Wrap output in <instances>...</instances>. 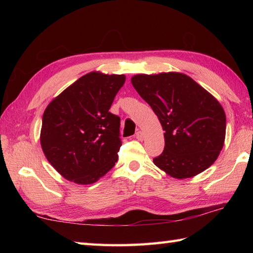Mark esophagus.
I'll return each instance as SVG.
<instances>
[{
  "label": "esophagus",
  "mask_w": 253,
  "mask_h": 253,
  "mask_svg": "<svg viewBox=\"0 0 253 253\" xmlns=\"http://www.w3.org/2000/svg\"><path fill=\"white\" fill-rule=\"evenodd\" d=\"M135 136H136V138L138 139V140H143V132L141 130H138L136 132Z\"/></svg>",
  "instance_id": "obj_1"
}]
</instances>
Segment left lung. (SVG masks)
Segmentation results:
<instances>
[{"label": "left lung", "instance_id": "1", "mask_svg": "<svg viewBox=\"0 0 253 253\" xmlns=\"http://www.w3.org/2000/svg\"><path fill=\"white\" fill-rule=\"evenodd\" d=\"M131 84L152 107L163 127L165 147L153 163L184 179L202 173L217 159L226 132L219 102L181 73L136 75Z\"/></svg>", "mask_w": 253, "mask_h": 253}]
</instances>
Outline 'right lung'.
<instances>
[{"instance_id":"add662e5","label":"right lung","mask_w":253,"mask_h":253,"mask_svg":"<svg viewBox=\"0 0 253 253\" xmlns=\"http://www.w3.org/2000/svg\"><path fill=\"white\" fill-rule=\"evenodd\" d=\"M125 75L91 72L46 106L40 142L64 178L79 185L98 181L117 162L121 118L109 112Z\"/></svg>"}]
</instances>
